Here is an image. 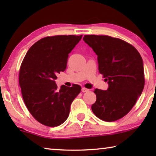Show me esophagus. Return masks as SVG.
Returning <instances> with one entry per match:
<instances>
[{
    "instance_id": "1",
    "label": "esophagus",
    "mask_w": 156,
    "mask_h": 156,
    "mask_svg": "<svg viewBox=\"0 0 156 156\" xmlns=\"http://www.w3.org/2000/svg\"><path fill=\"white\" fill-rule=\"evenodd\" d=\"M89 91L88 89L84 88V87H82V92H87V91Z\"/></svg>"
}]
</instances>
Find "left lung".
<instances>
[{"instance_id": "8db88e82", "label": "left lung", "mask_w": 156, "mask_h": 156, "mask_svg": "<svg viewBox=\"0 0 156 156\" xmlns=\"http://www.w3.org/2000/svg\"><path fill=\"white\" fill-rule=\"evenodd\" d=\"M83 40L97 55L99 73L108 82L107 90L96 89L91 110L98 118L114 121L126 115L141 94L145 84L144 62L128 42L106 35H84Z\"/></svg>"}]
</instances>
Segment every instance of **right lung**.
<instances>
[{
    "label": "right lung",
    "mask_w": 156,
    "mask_h": 156,
    "mask_svg": "<svg viewBox=\"0 0 156 156\" xmlns=\"http://www.w3.org/2000/svg\"><path fill=\"white\" fill-rule=\"evenodd\" d=\"M82 35H57L36 42L23 59L19 84L27 109L38 122L55 127L67 120L70 106L81 87L61 86L57 89V74L66 69L69 54Z\"/></svg>",
    "instance_id": "add662e5"
}]
</instances>
